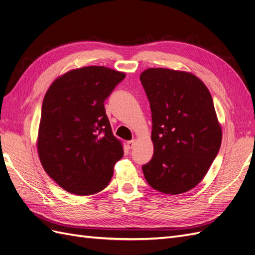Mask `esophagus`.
<instances>
[{"label":"esophagus","instance_id":"esophagus-1","mask_svg":"<svg viewBox=\"0 0 255 255\" xmlns=\"http://www.w3.org/2000/svg\"><path fill=\"white\" fill-rule=\"evenodd\" d=\"M135 143H136V140H135V139L128 141V142H127V144H128V149H133V148H134V145H135Z\"/></svg>","mask_w":255,"mask_h":255}]
</instances>
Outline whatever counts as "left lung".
I'll use <instances>...</instances> for the list:
<instances>
[{"label": "left lung", "mask_w": 255, "mask_h": 255, "mask_svg": "<svg viewBox=\"0 0 255 255\" xmlns=\"http://www.w3.org/2000/svg\"><path fill=\"white\" fill-rule=\"evenodd\" d=\"M140 82L150 102L154 146L143 175L163 194H184L202 181L220 149L222 132L212 96L189 72L150 68Z\"/></svg>", "instance_id": "8db88e82"}]
</instances>
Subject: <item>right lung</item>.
<instances>
[{"label":"right lung","mask_w":255,"mask_h":255,"mask_svg":"<svg viewBox=\"0 0 255 255\" xmlns=\"http://www.w3.org/2000/svg\"><path fill=\"white\" fill-rule=\"evenodd\" d=\"M126 74L102 66L74 69L52 83L44 96L37 148L45 172L79 196L103 190L123 155L104 101Z\"/></svg>","instance_id":"1"}]
</instances>
